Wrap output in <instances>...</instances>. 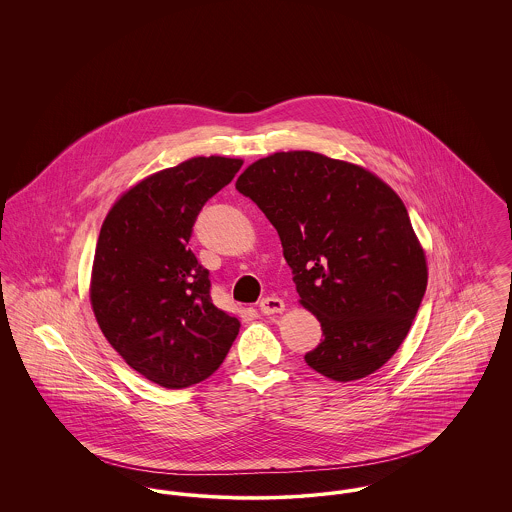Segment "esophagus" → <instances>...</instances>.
<instances>
[{"instance_id": "34e87169", "label": "esophagus", "mask_w": 512, "mask_h": 512, "mask_svg": "<svg viewBox=\"0 0 512 512\" xmlns=\"http://www.w3.org/2000/svg\"><path fill=\"white\" fill-rule=\"evenodd\" d=\"M259 309L263 315H278V313L286 311V305L280 297H265V299H261Z\"/></svg>"}]
</instances>
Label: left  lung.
<instances>
[{
  "label": "left lung",
  "instance_id": "left-lung-1",
  "mask_svg": "<svg viewBox=\"0 0 512 512\" xmlns=\"http://www.w3.org/2000/svg\"><path fill=\"white\" fill-rule=\"evenodd\" d=\"M236 188L276 228L299 303L322 326L307 365L336 382L386 365L428 284L426 253L401 197L374 172L315 151L263 157Z\"/></svg>",
  "mask_w": 512,
  "mask_h": 512
}]
</instances>
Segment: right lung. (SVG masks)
<instances>
[{
    "instance_id": "obj_1",
    "label": "right lung",
    "mask_w": 512,
    "mask_h": 512,
    "mask_svg": "<svg viewBox=\"0 0 512 512\" xmlns=\"http://www.w3.org/2000/svg\"><path fill=\"white\" fill-rule=\"evenodd\" d=\"M242 165L211 155L153 172L101 224L90 278L99 328L126 365L167 390L209 378L240 332V320L213 305L209 270L188 242L205 201Z\"/></svg>"
}]
</instances>
